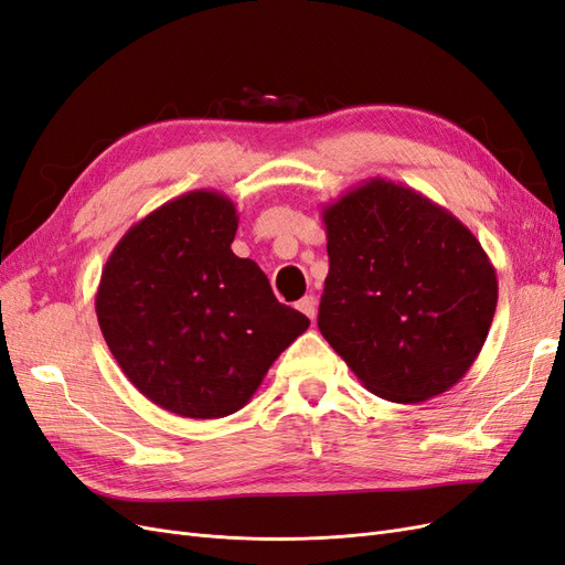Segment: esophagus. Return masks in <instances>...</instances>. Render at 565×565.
<instances>
[{
	"instance_id": "1",
	"label": "esophagus",
	"mask_w": 565,
	"mask_h": 565,
	"mask_svg": "<svg viewBox=\"0 0 565 565\" xmlns=\"http://www.w3.org/2000/svg\"><path fill=\"white\" fill-rule=\"evenodd\" d=\"M299 311L309 318V320H316V313H318V303H316V299L313 297H303L301 301H299Z\"/></svg>"
}]
</instances>
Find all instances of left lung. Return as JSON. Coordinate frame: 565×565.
Returning <instances> with one entry per match:
<instances>
[{
  "instance_id": "left-lung-1",
  "label": "left lung",
  "mask_w": 565,
  "mask_h": 565,
  "mask_svg": "<svg viewBox=\"0 0 565 565\" xmlns=\"http://www.w3.org/2000/svg\"><path fill=\"white\" fill-rule=\"evenodd\" d=\"M330 273L318 328L361 384L391 403L452 388L481 353L498 273L434 200L382 177L322 207Z\"/></svg>"
}]
</instances>
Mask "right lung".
Masks as SVG:
<instances>
[{
	"label": "right lung",
	"instance_id": "add662e5",
	"mask_svg": "<svg viewBox=\"0 0 565 565\" xmlns=\"http://www.w3.org/2000/svg\"><path fill=\"white\" fill-rule=\"evenodd\" d=\"M235 231L233 200L200 188L136 221L100 273L96 318L110 353L148 401L179 417L237 413L311 324L233 254Z\"/></svg>",
	"mask_w": 565,
	"mask_h": 565
}]
</instances>
